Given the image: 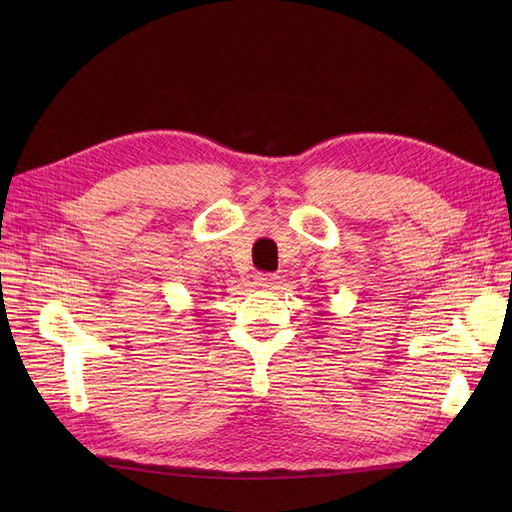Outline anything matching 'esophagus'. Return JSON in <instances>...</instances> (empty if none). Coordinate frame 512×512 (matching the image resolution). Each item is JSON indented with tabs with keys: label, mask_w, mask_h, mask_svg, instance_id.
Masks as SVG:
<instances>
[{
	"label": "esophagus",
	"mask_w": 512,
	"mask_h": 512,
	"mask_svg": "<svg viewBox=\"0 0 512 512\" xmlns=\"http://www.w3.org/2000/svg\"><path fill=\"white\" fill-rule=\"evenodd\" d=\"M277 280H280V277H277L275 273H258L256 275V284L262 288H275Z\"/></svg>",
	"instance_id": "obj_1"
}]
</instances>
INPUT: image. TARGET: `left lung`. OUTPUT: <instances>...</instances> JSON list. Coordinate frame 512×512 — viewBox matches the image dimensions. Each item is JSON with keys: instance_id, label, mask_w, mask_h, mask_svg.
Returning a JSON list of instances; mask_svg holds the SVG:
<instances>
[{"instance_id": "obj_1", "label": "left lung", "mask_w": 512, "mask_h": 512, "mask_svg": "<svg viewBox=\"0 0 512 512\" xmlns=\"http://www.w3.org/2000/svg\"><path fill=\"white\" fill-rule=\"evenodd\" d=\"M318 314H327V312H318Z\"/></svg>"}]
</instances>
